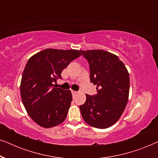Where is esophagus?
Masks as SVG:
<instances>
[{
  "label": "esophagus",
  "mask_w": 158,
  "mask_h": 158,
  "mask_svg": "<svg viewBox=\"0 0 158 158\" xmlns=\"http://www.w3.org/2000/svg\"><path fill=\"white\" fill-rule=\"evenodd\" d=\"M71 93H72L73 96H75V95L77 94V92H76V91H74V90H71Z\"/></svg>",
  "instance_id": "1"
}]
</instances>
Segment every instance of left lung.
Returning a JSON list of instances; mask_svg holds the SVG:
<instances>
[{"instance_id":"left-lung-1","label":"left lung","mask_w":158,"mask_h":158,"mask_svg":"<svg viewBox=\"0 0 158 158\" xmlns=\"http://www.w3.org/2000/svg\"><path fill=\"white\" fill-rule=\"evenodd\" d=\"M81 52L90 64V78L96 85L97 94H86L80 106L83 120L95 128L106 129L115 124L128 102L129 75L117 56L103 49Z\"/></svg>"}]
</instances>
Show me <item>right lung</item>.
I'll list each match as a JSON object with an SVG mask.
<instances>
[{"label": "right lung", "mask_w": 158, "mask_h": 158, "mask_svg": "<svg viewBox=\"0 0 158 158\" xmlns=\"http://www.w3.org/2000/svg\"><path fill=\"white\" fill-rule=\"evenodd\" d=\"M81 55L77 49H46L31 56L21 77L20 92L26 111L44 128H51L65 120L73 96L70 90L54 87L53 82L70 62Z\"/></svg>", "instance_id": "obj_1"}]
</instances>
